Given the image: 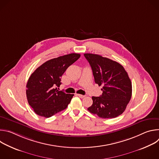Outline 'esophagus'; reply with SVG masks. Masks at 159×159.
I'll list each match as a JSON object with an SVG mask.
<instances>
[{"instance_id": "1", "label": "esophagus", "mask_w": 159, "mask_h": 159, "mask_svg": "<svg viewBox=\"0 0 159 159\" xmlns=\"http://www.w3.org/2000/svg\"><path fill=\"white\" fill-rule=\"evenodd\" d=\"M77 96H79L80 98H84L85 97V96H84V95H82V94H77Z\"/></svg>"}]
</instances>
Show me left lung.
Segmentation results:
<instances>
[{"mask_svg":"<svg viewBox=\"0 0 159 159\" xmlns=\"http://www.w3.org/2000/svg\"><path fill=\"white\" fill-rule=\"evenodd\" d=\"M93 70L94 80L102 85V94L93 96V103L87 109L101 118H114L125 111L132 94L131 80L119 63L101 55L85 53Z\"/></svg>","mask_w":159,"mask_h":159,"instance_id":"1","label":"left lung"}]
</instances>
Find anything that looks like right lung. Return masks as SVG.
<instances>
[{"instance_id": "right-lung-1", "label": "right lung", "mask_w": 159, "mask_h": 159, "mask_svg": "<svg viewBox=\"0 0 159 159\" xmlns=\"http://www.w3.org/2000/svg\"><path fill=\"white\" fill-rule=\"evenodd\" d=\"M80 57V54L70 53L51 59L31 75L26 85V97L36 115L50 118L67 107L74 94H66L58 87L67 68Z\"/></svg>"}]
</instances>
